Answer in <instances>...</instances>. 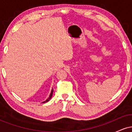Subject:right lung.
I'll list each match as a JSON object with an SVG mask.
<instances>
[{"label":"right lung","mask_w":132,"mask_h":132,"mask_svg":"<svg viewBox=\"0 0 132 132\" xmlns=\"http://www.w3.org/2000/svg\"><path fill=\"white\" fill-rule=\"evenodd\" d=\"M53 89H52V90H51V94H50V95L49 97H48V99H47L46 100V101H44V102H43V103H45V102H48V101H49L50 100L51 98L52 97V95H53Z\"/></svg>","instance_id":"add662e5"}]
</instances>
